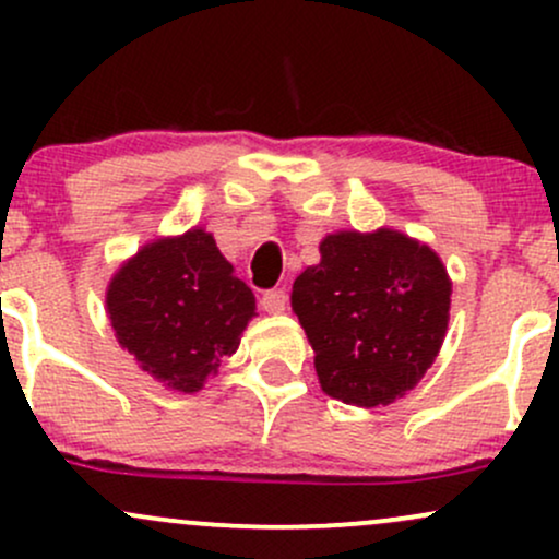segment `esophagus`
<instances>
[{
	"label": "esophagus",
	"mask_w": 559,
	"mask_h": 559,
	"mask_svg": "<svg viewBox=\"0 0 559 559\" xmlns=\"http://www.w3.org/2000/svg\"><path fill=\"white\" fill-rule=\"evenodd\" d=\"M260 305H262V310L271 312V316H281L288 305V294L284 292V288H271V292L262 294Z\"/></svg>",
	"instance_id": "obj_1"
}]
</instances>
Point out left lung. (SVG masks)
Instances as JSON below:
<instances>
[{
    "mask_svg": "<svg viewBox=\"0 0 559 559\" xmlns=\"http://www.w3.org/2000/svg\"><path fill=\"white\" fill-rule=\"evenodd\" d=\"M449 294L441 260L396 230L325 236L292 292L325 394L378 407L413 389L444 342Z\"/></svg>",
    "mask_w": 559,
    "mask_h": 559,
    "instance_id": "8db88e82",
    "label": "left lung"
}]
</instances>
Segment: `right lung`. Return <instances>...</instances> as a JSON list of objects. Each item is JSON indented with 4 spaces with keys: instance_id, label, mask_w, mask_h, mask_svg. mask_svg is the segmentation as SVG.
<instances>
[{
    "instance_id": "right-lung-1",
    "label": "right lung",
    "mask_w": 559,
    "mask_h": 559,
    "mask_svg": "<svg viewBox=\"0 0 559 559\" xmlns=\"http://www.w3.org/2000/svg\"><path fill=\"white\" fill-rule=\"evenodd\" d=\"M107 312L146 373L191 394L239 349L254 297L213 236L194 228L126 262L107 288Z\"/></svg>"
}]
</instances>
